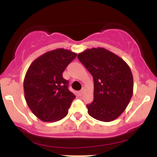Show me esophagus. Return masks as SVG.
<instances>
[{"label": "esophagus", "instance_id": "1", "mask_svg": "<svg viewBox=\"0 0 157 157\" xmlns=\"http://www.w3.org/2000/svg\"><path fill=\"white\" fill-rule=\"evenodd\" d=\"M84 92H85V88L83 87V88L81 89V90H80V94L82 96V95H83V93H84Z\"/></svg>", "mask_w": 157, "mask_h": 157}]
</instances>
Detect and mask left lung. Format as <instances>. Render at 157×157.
<instances>
[{
    "mask_svg": "<svg viewBox=\"0 0 157 157\" xmlns=\"http://www.w3.org/2000/svg\"><path fill=\"white\" fill-rule=\"evenodd\" d=\"M77 58L92 74L94 81L93 102L86 105L89 115L109 122L123 113L133 95L131 68L121 58L104 48H92Z\"/></svg>",
    "mask_w": 157,
    "mask_h": 157,
    "instance_id": "left-lung-1",
    "label": "left lung"
}]
</instances>
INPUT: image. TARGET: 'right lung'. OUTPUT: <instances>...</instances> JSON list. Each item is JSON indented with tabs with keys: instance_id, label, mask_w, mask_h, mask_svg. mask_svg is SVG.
Returning a JSON list of instances; mask_svg holds the SVG:
<instances>
[{
	"instance_id": "1",
	"label": "right lung",
	"mask_w": 157,
	"mask_h": 157,
	"mask_svg": "<svg viewBox=\"0 0 157 157\" xmlns=\"http://www.w3.org/2000/svg\"><path fill=\"white\" fill-rule=\"evenodd\" d=\"M77 54L68 49L49 51L32 62L23 81L25 99L33 114L42 121H59L68 113L75 95L63 77Z\"/></svg>"
}]
</instances>
